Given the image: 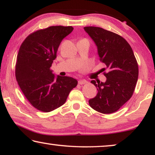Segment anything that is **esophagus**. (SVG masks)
<instances>
[{"instance_id": "obj_1", "label": "esophagus", "mask_w": 155, "mask_h": 155, "mask_svg": "<svg viewBox=\"0 0 155 155\" xmlns=\"http://www.w3.org/2000/svg\"><path fill=\"white\" fill-rule=\"evenodd\" d=\"M78 83H79L80 84H84L86 83H87V81L85 80H80L78 81Z\"/></svg>"}]
</instances>
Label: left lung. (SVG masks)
Here are the masks:
<instances>
[{
	"label": "left lung",
	"mask_w": 155,
	"mask_h": 155,
	"mask_svg": "<svg viewBox=\"0 0 155 155\" xmlns=\"http://www.w3.org/2000/svg\"><path fill=\"white\" fill-rule=\"evenodd\" d=\"M97 48L100 61L105 64L101 70L105 82L92 80L97 88L96 96L89 105L102 114L118 111L132 97L139 76V66L130 45L124 38L99 27H84Z\"/></svg>",
	"instance_id": "1"
}]
</instances>
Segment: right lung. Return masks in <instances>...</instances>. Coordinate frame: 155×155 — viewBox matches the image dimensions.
Instances as JSON below:
<instances>
[{"label":"right lung","mask_w":155,"mask_h":155,"mask_svg":"<svg viewBox=\"0 0 155 155\" xmlns=\"http://www.w3.org/2000/svg\"><path fill=\"white\" fill-rule=\"evenodd\" d=\"M72 26H51L25 38L21 45L15 75L23 94L35 108L50 112L65 103L78 81L55 76L51 70L59 44L72 32Z\"/></svg>","instance_id":"1"}]
</instances>
